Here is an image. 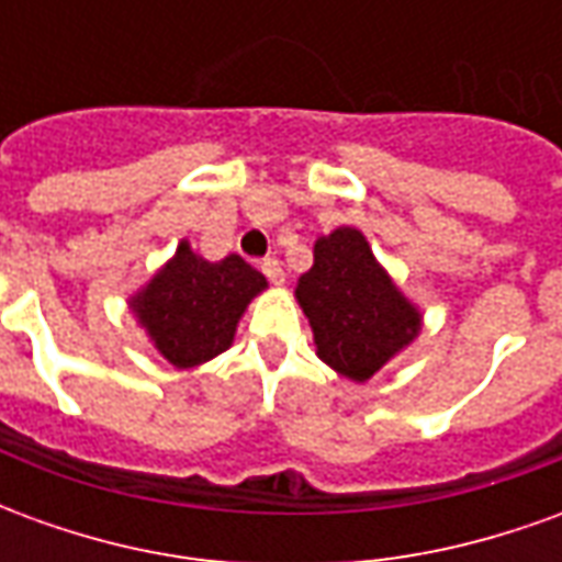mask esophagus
<instances>
[{"mask_svg": "<svg viewBox=\"0 0 562 562\" xmlns=\"http://www.w3.org/2000/svg\"><path fill=\"white\" fill-rule=\"evenodd\" d=\"M261 270H265V277H268L273 285H280V282L285 280V273H282V265L277 261V258H265V261H261Z\"/></svg>", "mask_w": 562, "mask_h": 562, "instance_id": "1", "label": "esophagus"}]
</instances>
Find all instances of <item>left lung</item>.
<instances>
[{
	"mask_svg": "<svg viewBox=\"0 0 562 562\" xmlns=\"http://www.w3.org/2000/svg\"><path fill=\"white\" fill-rule=\"evenodd\" d=\"M294 297L310 318L316 355L352 382H367L422 330V313L394 285L358 228L318 237L313 268Z\"/></svg>",
	"mask_w": 562,
	"mask_h": 562,
	"instance_id": "1",
	"label": "left lung"
}]
</instances>
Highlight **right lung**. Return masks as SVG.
<instances>
[{"label":"right lung","instance_id":"add662e5","mask_svg":"<svg viewBox=\"0 0 562 562\" xmlns=\"http://www.w3.org/2000/svg\"><path fill=\"white\" fill-rule=\"evenodd\" d=\"M265 289L268 280L240 256L207 261L180 240L171 261L128 304L156 352L189 370L232 346L244 310Z\"/></svg>","mask_w":562,"mask_h":562}]
</instances>
